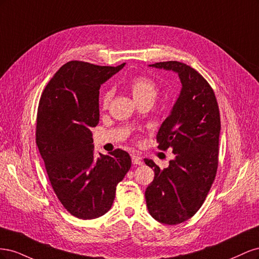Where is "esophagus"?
Returning a JSON list of instances; mask_svg holds the SVG:
<instances>
[{
    "instance_id": "34e87169",
    "label": "esophagus",
    "mask_w": 259,
    "mask_h": 259,
    "mask_svg": "<svg viewBox=\"0 0 259 259\" xmlns=\"http://www.w3.org/2000/svg\"><path fill=\"white\" fill-rule=\"evenodd\" d=\"M131 155H132V162H133V164H138V165H140V164L143 163L142 158H140V156H138L137 154L133 153V154H131Z\"/></svg>"
}]
</instances>
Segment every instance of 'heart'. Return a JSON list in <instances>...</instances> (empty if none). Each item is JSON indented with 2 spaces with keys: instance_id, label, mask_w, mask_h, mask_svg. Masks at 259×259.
<instances>
[{
  "instance_id": "1",
  "label": "heart",
  "mask_w": 259,
  "mask_h": 259,
  "mask_svg": "<svg viewBox=\"0 0 259 259\" xmlns=\"http://www.w3.org/2000/svg\"><path fill=\"white\" fill-rule=\"evenodd\" d=\"M130 91L133 98H134L138 104L143 103H152L154 99L158 96V86H156L155 82L151 80L150 77L145 75H139L133 79L130 83ZM113 93L111 90H108L103 96V100H101V106L104 108H107L110 104Z\"/></svg>"
}]
</instances>
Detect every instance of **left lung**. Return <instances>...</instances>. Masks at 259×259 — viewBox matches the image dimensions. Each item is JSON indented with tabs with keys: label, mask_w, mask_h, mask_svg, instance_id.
<instances>
[{
	"label": "left lung",
	"mask_w": 259,
	"mask_h": 259,
	"mask_svg": "<svg viewBox=\"0 0 259 259\" xmlns=\"http://www.w3.org/2000/svg\"><path fill=\"white\" fill-rule=\"evenodd\" d=\"M178 74L182 91L156 135L161 150L170 148L175 159L161 169L145 192L150 215L159 223L177 225L191 218L202 206L218 167L221 115L213 89L197 70L179 61L149 65Z\"/></svg>",
	"instance_id": "8db88e82"
}]
</instances>
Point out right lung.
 I'll list each match as a JSON object with an SVG mask.
<instances>
[{
  "label": "right lung",
  "mask_w": 259,
  "mask_h": 259,
  "mask_svg": "<svg viewBox=\"0 0 259 259\" xmlns=\"http://www.w3.org/2000/svg\"><path fill=\"white\" fill-rule=\"evenodd\" d=\"M125 66L79 60L62 66L46 85L37 108L36 145L58 200L70 214L94 219L111 208L116 185L131 168L130 154L94 151L100 85Z\"/></svg>",
  "instance_id": "obj_1"
}]
</instances>
